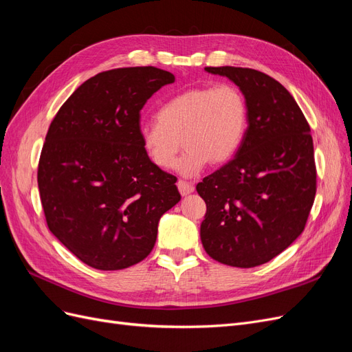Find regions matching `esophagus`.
<instances>
[{"mask_svg": "<svg viewBox=\"0 0 352 352\" xmlns=\"http://www.w3.org/2000/svg\"><path fill=\"white\" fill-rule=\"evenodd\" d=\"M177 188H179L180 195H184V197H186V195L194 192V186L190 185L189 182H185V180H179V182H177Z\"/></svg>", "mask_w": 352, "mask_h": 352, "instance_id": "34e87169", "label": "esophagus"}]
</instances>
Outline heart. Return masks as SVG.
I'll return each mask as SVG.
<instances>
[{
	"mask_svg": "<svg viewBox=\"0 0 352 352\" xmlns=\"http://www.w3.org/2000/svg\"><path fill=\"white\" fill-rule=\"evenodd\" d=\"M248 124L242 92L232 85L190 88L166 101L157 119L141 127V144L150 162L162 170L176 164L184 176H195L208 163L220 166L236 154Z\"/></svg>",
	"mask_w": 352,
	"mask_h": 352,
	"instance_id": "1",
	"label": "heart"
}]
</instances>
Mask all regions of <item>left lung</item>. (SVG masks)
I'll use <instances>...</instances> for the list:
<instances>
[{
	"instance_id": "obj_1",
	"label": "left lung",
	"mask_w": 352,
	"mask_h": 352,
	"mask_svg": "<svg viewBox=\"0 0 352 352\" xmlns=\"http://www.w3.org/2000/svg\"><path fill=\"white\" fill-rule=\"evenodd\" d=\"M206 70L238 85L248 127L235 157L197 185L207 204L201 242L221 264L255 267L279 255L305 228L317 189L310 124L269 74L230 66Z\"/></svg>"
}]
</instances>
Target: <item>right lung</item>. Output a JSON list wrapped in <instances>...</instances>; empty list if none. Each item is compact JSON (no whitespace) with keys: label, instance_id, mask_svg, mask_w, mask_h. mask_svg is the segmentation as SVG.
<instances>
[{"label":"right lung","instance_id":"right-lung-1","mask_svg":"<svg viewBox=\"0 0 352 352\" xmlns=\"http://www.w3.org/2000/svg\"><path fill=\"white\" fill-rule=\"evenodd\" d=\"M153 66L122 67L83 82L52 119L38 164L50 230L85 264L122 270L154 248L160 217L180 201L176 176L141 144V110L173 83Z\"/></svg>","mask_w":352,"mask_h":352}]
</instances>
